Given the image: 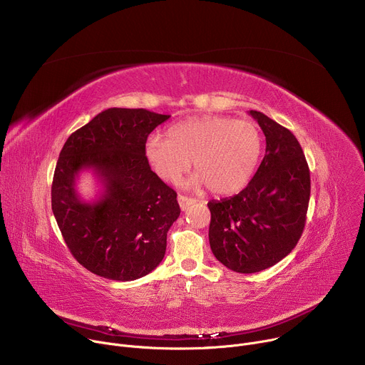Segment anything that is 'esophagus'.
I'll list each match as a JSON object with an SVG mask.
<instances>
[{"label":"esophagus","mask_w":365,"mask_h":365,"mask_svg":"<svg viewBox=\"0 0 365 365\" xmlns=\"http://www.w3.org/2000/svg\"><path fill=\"white\" fill-rule=\"evenodd\" d=\"M178 200H179V205H180V210H182V211H186L190 205H193V203L196 202V199L187 197V196H185V195H179V196H178Z\"/></svg>","instance_id":"obj_1"}]
</instances>
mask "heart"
Returning a JSON list of instances; mask_svg holds the SVG:
<instances>
[{"label":"heart","mask_w":365,"mask_h":365,"mask_svg":"<svg viewBox=\"0 0 365 365\" xmlns=\"http://www.w3.org/2000/svg\"><path fill=\"white\" fill-rule=\"evenodd\" d=\"M168 140L151 135L144 154L153 170L168 182H178L189 169L197 173L193 185H206L217 195L241 190L262 160L264 140L252 121L222 115L189 117L170 125Z\"/></svg>","instance_id":"1"}]
</instances>
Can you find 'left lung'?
Listing matches in <instances>:
<instances>
[{"instance_id":"obj_1","label":"left lung","mask_w":365,"mask_h":365,"mask_svg":"<svg viewBox=\"0 0 365 365\" xmlns=\"http://www.w3.org/2000/svg\"><path fill=\"white\" fill-rule=\"evenodd\" d=\"M250 115L266 135L264 159L238 195L207 203L214 255L244 274L274 266L296 247L310 196L309 166L293 133L263 113Z\"/></svg>"}]
</instances>
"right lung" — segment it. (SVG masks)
<instances>
[{
	"label": "right lung",
	"instance_id": "right-lung-1",
	"mask_svg": "<svg viewBox=\"0 0 365 365\" xmlns=\"http://www.w3.org/2000/svg\"><path fill=\"white\" fill-rule=\"evenodd\" d=\"M169 118L143 108H108L72 133L59 154L51 211L76 262L96 276L130 282L162 263L180 207L176 192L151 170L144 144ZM88 168L104 186L95 202L82 201L74 189Z\"/></svg>",
	"mask_w": 365,
	"mask_h": 365
}]
</instances>
